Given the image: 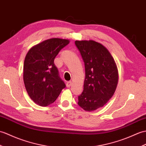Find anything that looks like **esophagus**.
Masks as SVG:
<instances>
[{
    "label": "esophagus",
    "mask_w": 146,
    "mask_h": 146,
    "mask_svg": "<svg viewBox=\"0 0 146 146\" xmlns=\"http://www.w3.org/2000/svg\"><path fill=\"white\" fill-rule=\"evenodd\" d=\"M72 81H68V82L66 83V86L67 87H70L71 86H72Z\"/></svg>",
    "instance_id": "1"
}]
</instances>
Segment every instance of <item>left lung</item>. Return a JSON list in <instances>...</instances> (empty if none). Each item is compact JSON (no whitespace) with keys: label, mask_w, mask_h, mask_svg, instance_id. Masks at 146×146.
Masks as SVG:
<instances>
[{"label":"left lung","mask_w":146,"mask_h":146,"mask_svg":"<svg viewBox=\"0 0 146 146\" xmlns=\"http://www.w3.org/2000/svg\"><path fill=\"white\" fill-rule=\"evenodd\" d=\"M85 68L83 91L78 96L79 106L93 111L103 107L113 96L118 81L116 63L109 51L93 40L75 41Z\"/></svg>","instance_id":"1"}]
</instances>
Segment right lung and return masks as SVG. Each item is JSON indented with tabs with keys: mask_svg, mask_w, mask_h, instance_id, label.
<instances>
[{
	"mask_svg": "<svg viewBox=\"0 0 146 146\" xmlns=\"http://www.w3.org/2000/svg\"><path fill=\"white\" fill-rule=\"evenodd\" d=\"M69 42L66 39H48L32 47L27 54L23 81L30 98L39 106L53 103L66 87L54 60Z\"/></svg>",
	"mask_w": 146,
	"mask_h": 146,
	"instance_id": "add662e5",
	"label": "right lung"
}]
</instances>
